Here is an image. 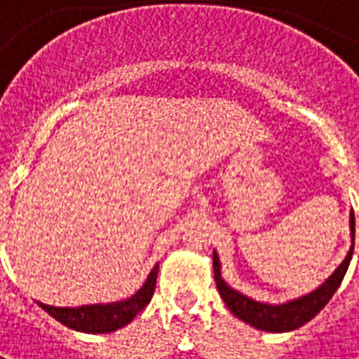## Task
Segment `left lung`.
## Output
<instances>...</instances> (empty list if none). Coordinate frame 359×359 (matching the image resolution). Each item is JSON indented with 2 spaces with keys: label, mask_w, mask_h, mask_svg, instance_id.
<instances>
[{
  "label": "left lung",
  "mask_w": 359,
  "mask_h": 359,
  "mask_svg": "<svg viewBox=\"0 0 359 359\" xmlns=\"http://www.w3.org/2000/svg\"><path fill=\"white\" fill-rule=\"evenodd\" d=\"M350 234H352V248L348 252L344 262L334 269V273L326 279L323 285H318L315 291H311L303 297L293 299L281 305H268V303H259L254 299L246 297L238 293L236 289L226 285V281L221 278V259L217 256V252H212V269H215V281H217V289L222 301L226 303V307L231 309L234 316H238L241 320L248 323L250 326H256L259 330L266 332H289L295 330L299 326L309 323L311 318H315L325 305L332 299L336 289L340 287L342 279H344L350 259L354 254V236H355V221L354 212H350Z\"/></svg>",
  "instance_id": "1"
}]
</instances>
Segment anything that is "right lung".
<instances>
[{
	"instance_id": "1",
	"label": "right lung",
	"mask_w": 359,
	"mask_h": 359,
	"mask_svg": "<svg viewBox=\"0 0 359 359\" xmlns=\"http://www.w3.org/2000/svg\"><path fill=\"white\" fill-rule=\"evenodd\" d=\"M156 278H158V266L152 268L148 273L144 285L138 289L133 297L117 303H105V305H81V307H50L39 303L41 307L54 316L58 323L68 326L78 332H88V334H105L118 330L128 325L135 316L147 307L150 299L154 295Z\"/></svg>"
}]
</instances>
